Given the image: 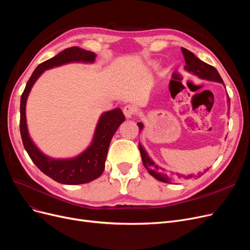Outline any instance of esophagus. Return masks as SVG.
<instances>
[{
    "label": "esophagus",
    "mask_w": 250,
    "mask_h": 250,
    "mask_svg": "<svg viewBox=\"0 0 250 250\" xmlns=\"http://www.w3.org/2000/svg\"><path fill=\"white\" fill-rule=\"evenodd\" d=\"M124 114L125 115V117H127V118H129V117H132V116H134L135 115V113H136V108L133 106V105H125V106L124 107Z\"/></svg>",
    "instance_id": "1"
}]
</instances>
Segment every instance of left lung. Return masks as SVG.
Segmentation results:
<instances>
[{"label":"left lung","mask_w":250,"mask_h":250,"mask_svg":"<svg viewBox=\"0 0 250 250\" xmlns=\"http://www.w3.org/2000/svg\"><path fill=\"white\" fill-rule=\"evenodd\" d=\"M181 50H182V54H183V57H185V61H186L185 68L188 71L192 72L194 75L199 76L203 79H207V80H212V81L223 83V80H222L220 74L213 67V65H209V64L206 63L205 62L201 61L199 58H196L191 51H189L188 49H187L185 47H182ZM223 84H224V83H223ZM227 101H228V103L230 102L229 96L227 98ZM138 126L140 127L139 130H141L143 128V124L138 123ZM139 149H140V152H141L144 166H145V168L148 170V172L153 177H155L156 179H158L162 182L169 183L170 181L187 180V179H190V178L193 177V175H187V176L186 175H180V174H176V176L167 175L166 173H164V170L162 168L157 166L150 159V157L148 156L147 152L145 151V149H143V147L140 145V144H139Z\"/></svg>","instance_id":"1"}]
</instances>
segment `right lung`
<instances>
[{"instance_id": "obj_1", "label": "right lung", "mask_w": 250, "mask_h": 250, "mask_svg": "<svg viewBox=\"0 0 250 250\" xmlns=\"http://www.w3.org/2000/svg\"><path fill=\"white\" fill-rule=\"evenodd\" d=\"M95 54L79 46H72L61 51L34 70L21 95L20 101V134L23 146L32 162L48 177L63 185H82L98 178L104 170L105 160L110 141L118 126L125 122V115L120 108L105 112L98 122L94 140L91 146L80 156L71 160H55L44 156L32 143L27 132L25 105L30 89L44 70L70 62H89L95 60Z\"/></svg>"}]
</instances>
